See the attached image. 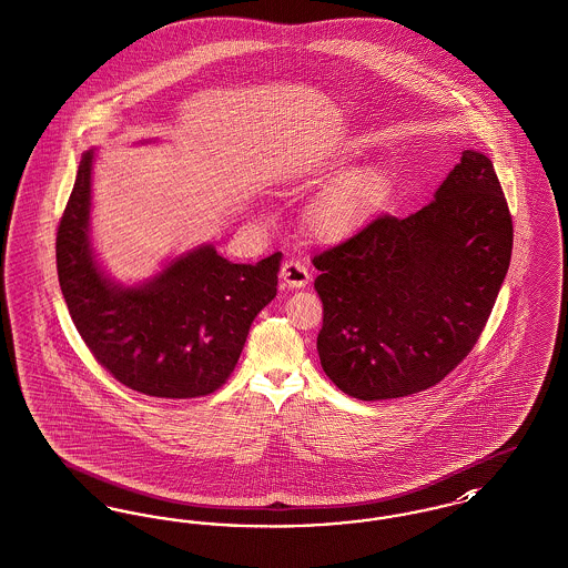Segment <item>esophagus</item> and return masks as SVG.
I'll use <instances>...</instances> for the list:
<instances>
[{
	"instance_id": "esophagus-1",
	"label": "esophagus",
	"mask_w": 568,
	"mask_h": 568,
	"mask_svg": "<svg viewBox=\"0 0 568 568\" xmlns=\"http://www.w3.org/2000/svg\"><path fill=\"white\" fill-rule=\"evenodd\" d=\"M281 278H283V283H285L287 287L301 290V287H304V285L308 283L311 274H308V270L302 264L301 260L290 257V260H285L283 266H281Z\"/></svg>"
}]
</instances>
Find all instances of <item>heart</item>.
<instances>
[{"instance_id": "1", "label": "heart", "mask_w": 568, "mask_h": 568, "mask_svg": "<svg viewBox=\"0 0 568 568\" xmlns=\"http://www.w3.org/2000/svg\"><path fill=\"white\" fill-rule=\"evenodd\" d=\"M343 180L326 191L311 210V230L324 240L358 234L386 197V175L379 169L341 173Z\"/></svg>"}]
</instances>
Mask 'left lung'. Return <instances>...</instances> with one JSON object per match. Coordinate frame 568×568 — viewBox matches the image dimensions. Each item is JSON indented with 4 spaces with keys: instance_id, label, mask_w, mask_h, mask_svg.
Segmentation results:
<instances>
[{
    "instance_id": "obj_1",
    "label": "left lung",
    "mask_w": 568,
    "mask_h": 568,
    "mask_svg": "<svg viewBox=\"0 0 568 568\" xmlns=\"http://www.w3.org/2000/svg\"><path fill=\"white\" fill-rule=\"evenodd\" d=\"M513 253V221L491 161L466 150L435 200L313 257L317 334L334 386L361 400L427 390L483 333Z\"/></svg>"
}]
</instances>
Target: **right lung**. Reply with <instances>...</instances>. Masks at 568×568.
I'll list each match as a JSON object with an SVG mask.
<instances>
[{
  "mask_svg": "<svg viewBox=\"0 0 568 568\" xmlns=\"http://www.w3.org/2000/svg\"><path fill=\"white\" fill-rule=\"evenodd\" d=\"M92 161L94 152H85L55 240L60 287L77 331L102 367L141 395L195 399L219 390L253 320L276 296L281 253L232 264L205 244L143 285H115L90 246Z\"/></svg>",
  "mask_w": 568,
  "mask_h": 568,
  "instance_id": "right-lung-1",
  "label": "right lung"
}]
</instances>
